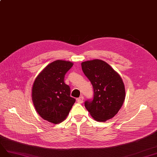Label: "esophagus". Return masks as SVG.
<instances>
[{"mask_svg":"<svg viewBox=\"0 0 157 157\" xmlns=\"http://www.w3.org/2000/svg\"><path fill=\"white\" fill-rule=\"evenodd\" d=\"M83 101H84V97L82 96L80 97L78 99H77V102L78 103H82L83 102Z\"/></svg>","mask_w":157,"mask_h":157,"instance_id":"esophagus-1","label":"esophagus"}]
</instances>
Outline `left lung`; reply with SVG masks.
<instances>
[{"label":"left lung","instance_id":"1","mask_svg":"<svg viewBox=\"0 0 157 157\" xmlns=\"http://www.w3.org/2000/svg\"><path fill=\"white\" fill-rule=\"evenodd\" d=\"M84 74L93 85L94 97L85 106L94 119L105 122L116 115L125 99L123 79L108 63L99 59L81 63Z\"/></svg>","mask_w":157,"mask_h":157}]
</instances>
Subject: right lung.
I'll return each instance as SVG.
<instances>
[{
  "label": "right lung",
  "mask_w": 157,
  "mask_h": 157,
  "mask_svg": "<svg viewBox=\"0 0 157 157\" xmlns=\"http://www.w3.org/2000/svg\"><path fill=\"white\" fill-rule=\"evenodd\" d=\"M73 65L71 61L57 60L48 64L38 75L32 88V100L38 114L50 123L66 119L75 99L64 82V76Z\"/></svg>",
  "instance_id": "1"
}]
</instances>
